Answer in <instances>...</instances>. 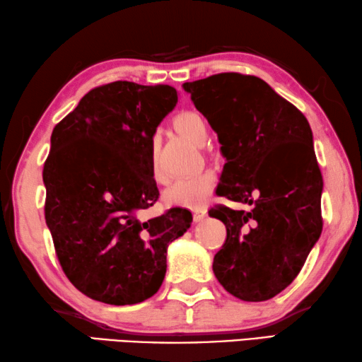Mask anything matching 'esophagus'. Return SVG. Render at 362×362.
I'll list each match as a JSON object with an SVG mask.
<instances>
[{
    "mask_svg": "<svg viewBox=\"0 0 362 362\" xmlns=\"http://www.w3.org/2000/svg\"><path fill=\"white\" fill-rule=\"evenodd\" d=\"M206 216V209L205 206H197V209H194V221H202L204 218Z\"/></svg>",
    "mask_w": 362,
    "mask_h": 362,
    "instance_id": "esophagus-1",
    "label": "esophagus"
}]
</instances>
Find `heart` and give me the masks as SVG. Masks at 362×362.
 Returning a JSON list of instances; mask_svg holds the SVG:
<instances>
[{
	"label": "heart",
	"mask_w": 362,
	"mask_h": 362,
	"mask_svg": "<svg viewBox=\"0 0 362 362\" xmlns=\"http://www.w3.org/2000/svg\"><path fill=\"white\" fill-rule=\"evenodd\" d=\"M173 127L177 133L185 136L194 144L202 146L205 144L206 136H209V127L204 117L194 110H182L173 118ZM149 160H151V170L152 176L158 180V170H157V160H156V144L151 141L149 144ZM215 173L213 171H200L197 175L181 177V180L175 181L167 191L163 194V200L168 205L173 206H187V209H194L205 204L213 192L215 187Z\"/></svg>",
	"instance_id": "heart-1"
}]
</instances>
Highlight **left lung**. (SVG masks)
Returning a JSON list of instances; mask_svg holds the SVG:
<instances>
[{"mask_svg":"<svg viewBox=\"0 0 362 362\" xmlns=\"http://www.w3.org/2000/svg\"><path fill=\"white\" fill-rule=\"evenodd\" d=\"M182 88L226 158L218 195L250 205L209 211L228 233L213 272L237 298L269 300L298 276L322 233V175L310 123L253 75L218 74Z\"/></svg>","mask_w":362,"mask_h":362,"instance_id":"1","label":"left lung"}]
</instances>
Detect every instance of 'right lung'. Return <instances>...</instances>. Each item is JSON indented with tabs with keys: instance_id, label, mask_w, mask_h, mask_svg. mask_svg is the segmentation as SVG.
<instances>
[{
	"instance_id": "1",
	"label": "right lung",
	"mask_w": 362,
	"mask_h": 362,
	"mask_svg": "<svg viewBox=\"0 0 362 362\" xmlns=\"http://www.w3.org/2000/svg\"><path fill=\"white\" fill-rule=\"evenodd\" d=\"M173 86H98L57 123L43 168L45 218L69 281L93 300L134 305L157 293L170 242L191 228L186 209L151 220L158 199L149 144L175 109Z\"/></svg>"
}]
</instances>
